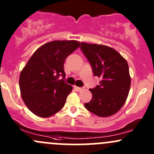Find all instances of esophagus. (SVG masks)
<instances>
[{"mask_svg":"<svg viewBox=\"0 0 154 154\" xmlns=\"http://www.w3.org/2000/svg\"><path fill=\"white\" fill-rule=\"evenodd\" d=\"M74 88H75V90L76 91H82V90L83 89H84V87H83V88H81V87H77V86H74Z\"/></svg>","mask_w":154,"mask_h":154,"instance_id":"esophagus-1","label":"esophagus"}]
</instances>
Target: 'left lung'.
<instances>
[{
	"mask_svg": "<svg viewBox=\"0 0 154 154\" xmlns=\"http://www.w3.org/2000/svg\"><path fill=\"white\" fill-rule=\"evenodd\" d=\"M80 49L88 59L93 74L101 79L90 88L92 98L85 107L100 117L116 114L125 104L131 83L126 60L113 48L102 45L81 42Z\"/></svg>",
	"mask_w": 154,
	"mask_h": 154,
	"instance_id": "left-lung-1",
	"label": "left lung"
}]
</instances>
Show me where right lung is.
Returning <instances> with one entry per match:
<instances>
[{
    "label": "right lung",
    "mask_w": 154,
    "mask_h": 154,
    "mask_svg": "<svg viewBox=\"0 0 154 154\" xmlns=\"http://www.w3.org/2000/svg\"><path fill=\"white\" fill-rule=\"evenodd\" d=\"M75 40L53 41L34 52L21 71L19 87L21 97L35 116L48 118L62 109L72 86L65 83L64 63L79 48ZM60 75L63 77L59 80Z\"/></svg>",
    "instance_id": "add662e5"
}]
</instances>
